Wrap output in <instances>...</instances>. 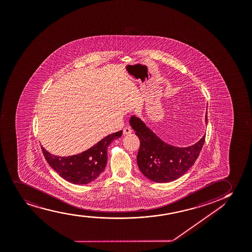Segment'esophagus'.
<instances>
[{"label": "esophagus", "mask_w": 252, "mask_h": 252, "mask_svg": "<svg viewBox=\"0 0 252 252\" xmlns=\"http://www.w3.org/2000/svg\"><path fill=\"white\" fill-rule=\"evenodd\" d=\"M131 132H132V130L130 127H125L124 130H123V134L124 135H129Z\"/></svg>", "instance_id": "1"}]
</instances>
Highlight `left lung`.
I'll use <instances>...</instances> for the list:
<instances>
[{"instance_id":"8db88e82","label":"left lung","mask_w":252,"mask_h":252,"mask_svg":"<svg viewBox=\"0 0 252 252\" xmlns=\"http://www.w3.org/2000/svg\"><path fill=\"white\" fill-rule=\"evenodd\" d=\"M205 121L207 125V109ZM129 122L139 137L138 168L155 183H168L185 174L193 166L205 143V134L191 146H173L160 139L137 115H132Z\"/></svg>"}]
</instances>
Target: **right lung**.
I'll list each match as a JSON object with an SVG mask.
<instances>
[{
	"instance_id": "obj_1",
	"label": "right lung",
	"mask_w": 252,
	"mask_h": 252,
	"mask_svg": "<svg viewBox=\"0 0 252 252\" xmlns=\"http://www.w3.org/2000/svg\"><path fill=\"white\" fill-rule=\"evenodd\" d=\"M122 135V130L109 134L86 151L67 157L52 155L43 146L41 149L47 163L60 177L68 183L83 185L96 180L104 171L108 161V147Z\"/></svg>"
}]
</instances>
